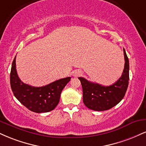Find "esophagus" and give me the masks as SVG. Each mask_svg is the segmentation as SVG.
Wrapping results in <instances>:
<instances>
[{
	"label": "esophagus",
	"mask_w": 146,
	"mask_h": 146,
	"mask_svg": "<svg viewBox=\"0 0 146 146\" xmlns=\"http://www.w3.org/2000/svg\"><path fill=\"white\" fill-rule=\"evenodd\" d=\"M82 75V72L81 71H79V70H76L74 72V73H73V76L75 77V78H78V77L80 76V75Z\"/></svg>",
	"instance_id": "34e87169"
}]
</instances>
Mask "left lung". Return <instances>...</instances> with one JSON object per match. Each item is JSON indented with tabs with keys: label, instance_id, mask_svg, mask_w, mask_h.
I'll return each mask as SVG.
<instances>
[{
	"label": "left lung",
	"instance_id": "obj_1",
	"mask_svg": "<svg viewBox=\"0 0 146 146\" xmlns=\"http://www.w3.org/2000/svg\"><path fill=\"white\" fill-rule=\"evenodd\" d=\"M124 50V68L121 78L113 84L105 86L89 82L84 78H78L83 90V101L88 108L94 111H105L118 104L123 99L129 80V62Z\"/></svg>",
	"mask_w": 146,
	"mask_h": 146
}]
</instances>
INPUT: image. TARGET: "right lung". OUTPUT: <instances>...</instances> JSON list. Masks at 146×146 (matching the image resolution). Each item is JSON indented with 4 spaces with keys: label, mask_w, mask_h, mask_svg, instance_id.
<instances>
[{
    "label": "right lung",
    "mask_w": 146,
    "mask_h": 146,
    "mask_svg": "<svg viewBox=\"0 0 146 146\" xmlns=\"http://www.w3.org/2000/svg\"><path fill=\"white\" fill-rule=\"evenodd\" d=\"M15 57L12 62L10 73V84L14 96L23 105L33 112L45 113L53 110L58 104L62 90L71 78L60 79L45 86H31L23 83L19 78Z\"/></svg>",
    "instance_id": "obj_1"
}]
</instances>
